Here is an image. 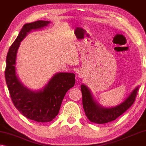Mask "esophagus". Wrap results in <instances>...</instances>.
I'll list each match as a JSON object with an SVG mask.
<instances>
[{"instance_id":"obj_1","label":"esophagus","mask_w":146,"mask_h":146,"mask_svg":"<svg viewBox=\"0 0 146 146\" xmlns=\"http://www.w3.org/2000/svg\"><path fill=\"white\" fill-rule=\"evenodd\" d=\"M77 76L78 78H83L84 77V72L82 70H79L77 72Z\"/></svg>"}]
</instances>
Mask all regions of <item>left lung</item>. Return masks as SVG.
<instances>
[{"label":"left lung","mask_w":146,"mask_h":146,"mask_svg":"<svg viewBox=\"0 0 146 146\" xmlns=\"http://www.w3.org/2000/svg\"><path fill=\"white\" fill-rule=\"evenodd\" d=\"M138 90L139 86H137L120 104L106 108L97 102L88 87L85 84H82V105L86 115L90 121L96 123H105L115 120L132 106Z\"/></svg>","instance_id":"obj_1"}]
</instances>
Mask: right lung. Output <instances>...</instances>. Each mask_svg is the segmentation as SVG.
<instances>
[{"label":"right lung","mask_w":146,"mask_h":146,"mask_svg":"<svg viewBox=\"0 0 146 146\" xmlns=\"http://www.w3.org/2000/svg\"><path fill=\"white\" fill-rule=\"evenodd\" d=\"M50 23V21H38L25 24L7 56L5 78L12 101L21 114L37 122H48L55 118L66 93L75 84L74 74L58 72L42 88L32 90L22 83L17 76L16 64L21 42L32 31L42 29Z\"/></svg>","instance_id":"1"}]
</instances>
